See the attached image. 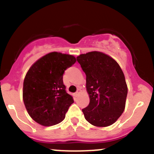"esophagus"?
Wrapping results in <instances>:
<instances>
[{"label":"esophagus","mask_w":154,"mask_h":154,"mask_svg":"<svg viewBox=\"0 0 154 154\" xmlns=\"http://www.w3.org/2000/svg\"><path fill=\"white\" fill-rule=\"evenodd\" d=\"M80 91H81V89H78V90H77V92L75 93V95H76V96H77V95H78V94H80Z\"/></svg>","instance_id":"1"}]
</instances>
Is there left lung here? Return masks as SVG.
I'll use <instances>...</instances> for the list:
<instances>
[{
    "label": "left lung",
    "instance_id": "left-lung-1",
    "mask_svg": "<svg viewBox=\"0 0 154 154\" xmlns=\"http://www.w3.org/2000/svg\"><path fill=\"white\" fill-rule=\"evenodd\" d=\"M86 75L89 104L83 109L85 119L96 127H108L122 116L125 108L127 86L117 62L99 51L77 57Z\"/></svg>",
    "mask_w": 154,
    "mask_h": 154
}]
</instances>
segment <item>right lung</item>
Here are the masks:
<instances>
[{"label": "right lung", "instance_id": "obj_1", "mask_svg": "<svg viewBox=\"0 0 154 154\" xmlns=\"http://www.w3.org/2000/svg\"><path fill=\"white\" fill-rule=\"evenodd\" d=\"M75 63L74 56L51 52L29 68L24 80L23 100L35 122L49 127L64 120L74 99L66 92L63 74Z\"/></svg>", "mask_w": 154, "mask_h": 154}]
</instances>
